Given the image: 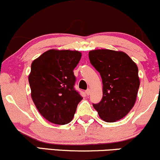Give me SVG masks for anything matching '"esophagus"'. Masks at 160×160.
Wrapping results in <instances>:
<instances>
[{
	"mask_svg": "<svg viewBox=\"0 0 160 160\" xmlns=\"http://www.w3.org/2000/svg\"><path fill=\"white\" fill-rule=\"evenodd\" d=\"M85 93H86V95H89V94H90V89H86V92H85Z\"/></svg>",
	"mask_w": 160,
	"mask_h": 160,
	"instance_id": "1",
	"label": "esophagus"
}]
</instances>
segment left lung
<instances>
[{"instance_id":"8db88e82","label":"left lung","mask_w":160,"mask_h":160,"mask_svg":"<svg viewBox=\"0 0 160 160\" xmlns=\"http://www.w3.org/2000/svg\"><path fill=\"white\" fill-rule=\"evenodd\" d=\"M89 58L103 83L102 101L93 107L105 122L123 118L136 101L140 86L137 65L126 53L111 49L89 51Z\"/></svg>"}]
</instances>
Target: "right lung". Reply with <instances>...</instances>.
<instances>
[{"label": "right lung", "instance_id": "obj_1", "mask_svg": "<svg viewBox=\"0 0 160 160\" xmlns=\"http://www.w3.org/2000/svg\"><path fill=\"white\" fill-rule=\"evenodd\" d=\"M79 51L49 49L32 63L28 81L32 98L43 117L54 124L72 120L82 98L74 89V68L81 58Z\"/></svg>", "mask_w": 160, "mask_h": 160}]
</instances>
